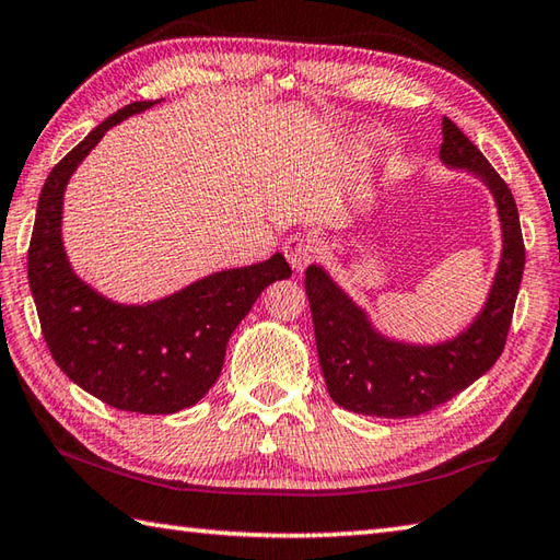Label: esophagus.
Segmentation results:
<instances>
[{
	"label": "esophagus",
	"mask_w": 560,
	"mask_h": 560,
	"mask_svg": "<svg viewBox=\"0 0 560 560\" xmlns=\"http://www.w3.org/2000/svg\"><path fill=\"white\" fill-rule=\"evenodd\" d=\"M283 255H287L289 265L295 273H301L305 267L311 265L313 257H315V245L311 237H303V235H293L287 240V245H283Z\"/></svg>",
	"instance_id": "1"
}]
</instances>
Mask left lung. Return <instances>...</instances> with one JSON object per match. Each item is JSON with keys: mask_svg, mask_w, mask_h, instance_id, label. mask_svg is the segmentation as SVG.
I'll return each mask as SVG.
<instances>
[{"mask_svg": "<svg viewBox=\"0 0 560 560\" xmlns=\"http://www.w3.org/2000/svg\"><path fill=\"white\" fill-rule=\"evenodd\" d=\"M442 138L440 160L448 170L474 174L495 201L502 233L495 277L486 303L462 332L424 345L381 332L330 271L320 265L305 269V293L327 393L349 412L388 420L430 412L490 371L505 349L524 271L517 203L483 152L446 116Z\"/></svg>", "mask_w": 560, "mask_h": 560, "instance_id": "8db88e82", "label": "left lung"}]
</instances>
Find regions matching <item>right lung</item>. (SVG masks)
I'll use <instances>...</instances> for the list:
<instances>
[{
  "label": "right lung",
  "mask_w": 560,
  "mask_h": 560,
  "mask_svg": "<svg viewBox=\"0 0 560 560\" xmlns=\"http://www.w3.org/2000/svg\"><path fill=\"white\" fill-rule=\"evenodd\" d=\"M160 102H136L96 126L43 184L28 247V287L46 345L65 376L106 405L172 415L199 402L221 376L235 327L269 283L289 279L281 252L259 265L213 271L148 303H120L70 265L62 240L65 189L108 128Z\"/></svg>",
  "instance_id": "obj_1"
}]
</instances>
